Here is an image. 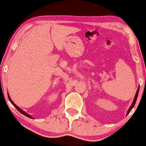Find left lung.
<instances>
[{"mask_svg": "<svg viewBox=\"0 0 146 146\" xmlns=\"http://www.w3.org/2000/svg\"><path fill=\"white\" fill-rule=\"evenodd\" d=\"M139 87H138V88H137V93H136V94H135V98H134V100H133V102H132V105L130 106V108H129V109H128V112H127V115H128V114L129 113H130V111H131V110L132 109V108H133V107L135 106V103H136V101H137V97H138V94H139Z\"/></svg>", "mask_w": 146, "mask_h": 146, "instance_id": "left-lung-1", "label": "left lung"}]
</instances>
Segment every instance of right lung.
I'll return each instance as SVG.
<instances>
[{
  "label": "right lung",
  "instance_id": "obj_1",
  "mask_svg": "<svg viewBox=\"0 0 146 146\" xmlns=\"http://www.w3.org/2000/svg\"><path fill=\"white\" fill-rule=\"evenodd\" d=\"M7 95H8V98H9V101H10V102H11V104H13V106H14L15 107V108H16V109H17L18 111L20 112V113H21L22 114H23V115H24L25 116H26V117H29V118H31V119H33V117L31 116V115H29V114H27L26 113V112H25L24 110H23L21 109V108H20L18 106H16V104H15L14 103V102H13V101L12 100H11V98H10V97H9V93H7Z\"/></svg>",
  "mask_w": 146,
  "mask_h": 146
}]
</instances>
